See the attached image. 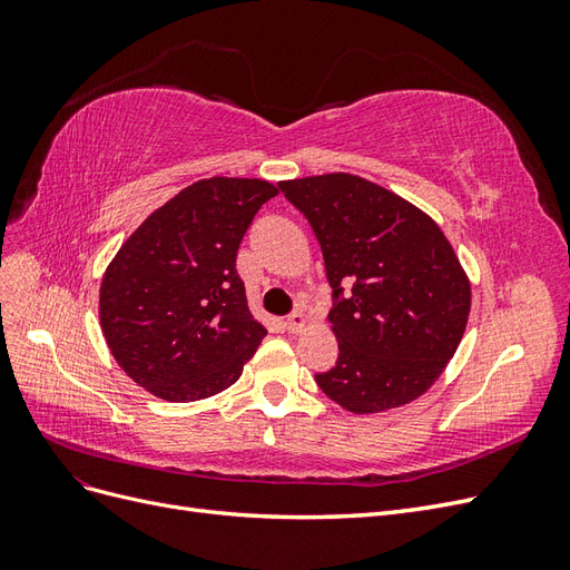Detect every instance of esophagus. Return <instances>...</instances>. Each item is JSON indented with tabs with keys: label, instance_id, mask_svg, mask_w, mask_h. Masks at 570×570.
I'll return each mask as SVG.
<instances>
[{
	"label": "esophagus",
	"instance_id": "1",
	"mask_svg": "<svg viewBox=\"0 0 570 570\" xmlns=\"http://www.w3.org/2000/svg\"><path fill=\"white\" fill-rule=\"evenodd\" d=\"M306 316L302 314V312H295V314H292L287 321H285V327H287V331L289 333H302L304 331V327H306Z\"/></svg>",
	"mask_w": 570,
	"mask_h": 570
}]
</instances>
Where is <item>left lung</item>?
Returning a JSON list of instances; mask_svg holds the SVG:
<instances>
[{"mask_svg": "<svg viewBox=\"0 0 570 570\" xmlns=\"http://www.w3.org/2000/svg\"><path fill=\"white\" fill-rule=\"evenodd\" d=\"M278 187L312 223L333 287L327 321L340 354L318 387L352 413L419 400L450 364L471 312L450 239L419 206L352 174Z\"/></svg>", "mask_w": 570, "mask_h": 570, "instance_id": "left-lung-1", "label": "left lung"}]
</instances>
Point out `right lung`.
Segmentation results:
<instances>
[{"label":"right lung","mask_w":570,"mask_h":570,"mask_svg":"<svg viewBox=\"0 0 570 570\" xmlns=\"http://www.w3.org/2000/svg\"><path fill=\"white\" fill-rule=\"evenodd\" d=\"M278 195L258 178L197 180L151 212L105 271L99 323L116 364L166 402L230 387L262 344L235 258Z\"/></svg>","instance_id":"add662e5"}]
</instances>
